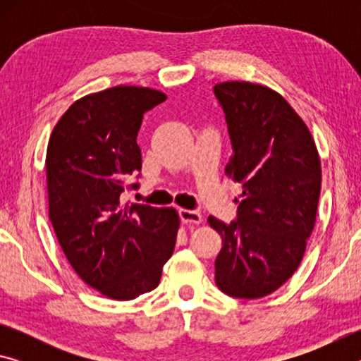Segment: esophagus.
Returning <instances> with one entry per match:
<instances>
[{"label": "esophagus", "instance_id": "1", "mask_svg": "<svg viewBox=\"0 0 361 361\" xmlns=\"http://www.w3.org/2000/svg\"><path fill=\"white\" fill-rule=\"evenodd\" d=\"M180 218L183 223H189V224H199L202 221V216L197 210H188V209H180Z\"/></svg>", "mask_w": 361, "mask_h": 361}]
</instances>
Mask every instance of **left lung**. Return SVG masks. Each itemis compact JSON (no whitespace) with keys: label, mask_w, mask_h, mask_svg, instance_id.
Returning <instances> with one entry per match:
<instances>
[{"label":"left lung","mask_w":361,"mask_h":361,"mask_svg":"<svg viewBox=\"0 0 361 361\" xmlns=\"http://www.w3.org/2000/svg\"><path fill=\"white\" fill-rule=\"evenodd\" d=\"M213 92L232 143L224 172L243 188L234 221L207 219L223 240L215 280L232 298L258 299L301 264L319 207L320 157L307 126L272 89L231 81Z\"/></svg>","instance_id":"obj_1"}]
</instances>
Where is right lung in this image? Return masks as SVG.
<instances>
[{
	"label": "right lung",
	"instance_id": "right-lung-1",
	"mask_svg": "<svg viewBox=\"0 0 361 361\" xmlns=\"http://www.w3.org/2000/svg\"><path fill=\"white\" fill-rule=\"evenodd\" d=\"M166 99L135 85L85 95L47 145L49 219L60 247L85 283L118 301L154 290L175 248L178 213L121 199L138 188L129 180L142 170L143 114Z\"/></svg>",
	"mask_w": 361,
	"mask_h": 361
}]
</instances>
